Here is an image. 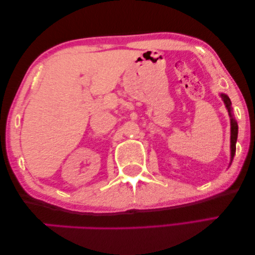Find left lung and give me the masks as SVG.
Segmentation results:
<instances>
[{"mask_svg":"<svg viewBox=\"0 0 255 255\" xmlns=\"http://www.w3.org/2000/svg\"><path fill=\"white\" fill-rule=\"evenodd\" d=\"M220 97L224 100L225 105H226V108L228 111L229 118H231V164L234 156H235V151H236V141H237V134H239V125H237V122L235 118L233 115V111H232V102L227 95L225 94H220Z\"/></svg>","mask_w":255,"mask_h":255,"instance_id":"1","label":"left lung"}]
</instances>
